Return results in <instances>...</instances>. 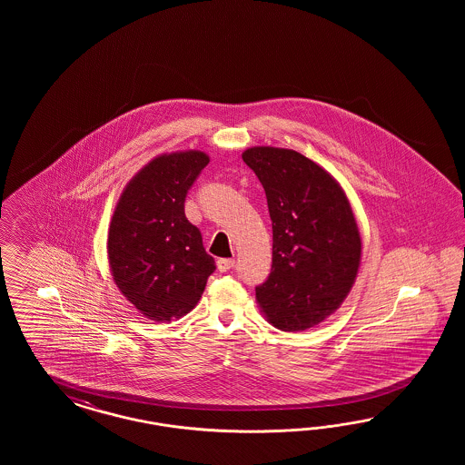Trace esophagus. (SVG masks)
<instances>
[{
	"instance_id": "34e87169",
	"label": "esophagus",
	"mask_w": 465,
	"mask_h": 465,
	"mask_svg": "<svg viewBox=\"0 0 465 465\" xmlns=\"http://www.w3.org/2000/svg\"><path fill=\"white\" fill-rule=\"evenodd\" d=\"M233 264H235V261H233V259H220V261L216 262V266H218V271H220V272H226V271H230V269L233 268Z\"/></svg>"
}]
</instances>
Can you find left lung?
Instances as JSON below:
<instances>
[{
  "label": "left lung",
  "instance_id": "left-lung-1",
  "mask_svg": "<svg viewBox=\"0 0 465 465\" xmlns=\"http://www.w3.org/2000/svg\"><path fill=\"white\" fill-rule=\"evenodd\" d=\"M262 183L272 222V266L255 296L269 322L305 331L350 293L361 239L339 183L307 156L271 146L243 152Z\"/></svg>",
  "mask_w": 465,
  "mask_h": 465
}]
</instances>
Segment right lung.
Segmentation results:
<instances>
[{"mask_svg": "<svg viewBox=\"0 0 465 465\" xmlns=\"http://www.w3.org/2000/svg\"><path fill=\"white\" fill-rule=\"evenodd\" d=\"M208 162L203 152L158 156L127 183L115 206L107 240L114 282L152 321L189 313L216 269L183 212Z\"/></svg>", "mask_w": 465, "mask_h": 465, "instance_id": "add662e5", "label": "right lung"}]
</instances>
